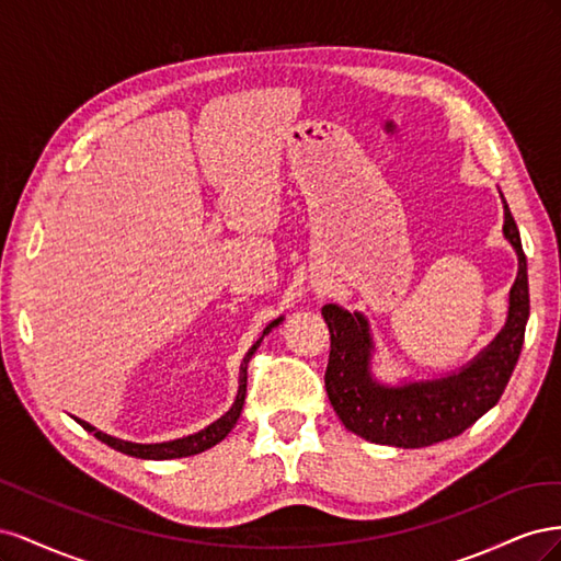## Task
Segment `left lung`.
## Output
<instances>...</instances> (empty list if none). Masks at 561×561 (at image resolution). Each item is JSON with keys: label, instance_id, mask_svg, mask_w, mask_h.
Listing matches in <instances>:
<instances>
[{"label": "left lung", "instance_id": "1", "mask_svg": "<svg viewBox=\"0 0 561 561\" xmlns=\"http://www.w3.org/2000/svg\"><path fill=\"white\" fill-rule=\"evenodd\" d=\"M503 198V194H501ZM503 236L517 252V278L503 330L470 363L445 377L383 383L371 369L375 339L360 311L325 304L330 328L328 398L344 426L367 443L419 449L461 435L494 407L511 381L529 320V276L519 229L503 198Z\"/></svg>", "mask_w": 561, "mask_h": 561}]
</instances>
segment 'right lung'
<instances>
[{"label": "right lung", "mask_w": 561, "mask_h": 561, "mask_svg": "<svg viewBox=\"0 0 561 561\" xmlns=\"http://www.w3.org/2000/svg\"><path fill=\"white\" fill-rule=\"evenodd\" d=\"M283 322V316L271 320L268 325L264 328L262 336L257 339L250 346V351L245 353V358L241 363V371H239V393H236V400L233 404L229 407V412L219 416L217 421H213L210 426H206L203 431L194 433V435H186V437H178V439H168V443H149V445H142V443H130V439H122V437H114V435H107L103 431H98L95 426H91V423L81 421L75 416V421L79 423V426L87 428L89 433H93L100 443H105L107 447L122 451V454H128V456H135V458H147V461H171V458H182V456H194V454H201L206 451L210 447H215L217 443H222V439L231 433V428L236 426V421H239L241 412H243V402H245V390H248V363L252 358V353L260 348L262 339L278 328Z\"/></svg>", "instance_id": "add662e5"}]
</instances>
